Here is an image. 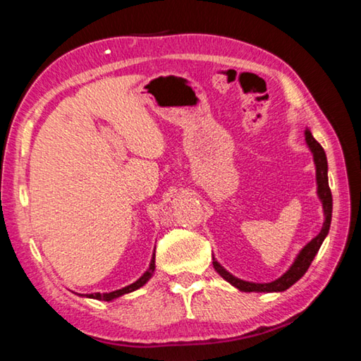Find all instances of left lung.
Returning <instances> with one entry per match:
<instances>
[{
    "mask_svg": "<svg viewBox=\"0 0 361 361\" xmlns=\"http://www.w3.org/2000/svg\"><path fill=\"white\" fill-rule=\"evenodd\" d=\"M304 137H305V143H307V148L310 149V152H312L314 164H315L317 195H319L322 209H323V216H325L322 229L312 240L305 243V245L299 250V253L296 255L293 264L288 267V271H285L279 279L272 280V282L269 283L247 282V280H242L239 277L232 276L229 271H226V269L219 264L215 256H213V267H215V271L226 280V282H229L232 286H235L237 290L245 291V293H280V291L288 290L291 285H295L298 280L307 272L309 266L312 264V261L315 258V255L319 253L323 240L326 239L329 226H331V213H333V195H331V191H329V185H328V161H326L325 151H323L320 143L312 137V133H310L309 129L304 130Z\"/></svg>",
    "mask_w": 361,
    "mask_h": 361,
    "instance_id": "1",
    "label": "left lung"
}]
</instances>
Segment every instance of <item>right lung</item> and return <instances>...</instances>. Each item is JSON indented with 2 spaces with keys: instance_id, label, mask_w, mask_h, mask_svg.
Returning a JSON list of instances; mask_svg holds the SVG:
<instances>
[{
  "instance_id": "obj_1",
  "label": "right lung",
  "mask_w": 361,
  "mask_h": 361,
  "mask_svg": "<svg viewBox=\"0 0 361 361\" xmlns=\"http://www.w3.org/2000/svg\"><path fill=\"white\" fill-rule=\"evenodd\" d=\"M154 271H156V250H154V252H152L151 261H149V267L146 269L143 276L140 277V279L137 280V282L127 285V286H124V288H121V290H114V291H109V293H90V295H78V293H76V295H78V296H82V298L97 299V301L111 302V301H114V299L122 298L124 295H129V293L135 291V290H138V288H142V286H143L145 283H148V280L152 277V274H154Z\"/></svg>"
}]
</instances>
